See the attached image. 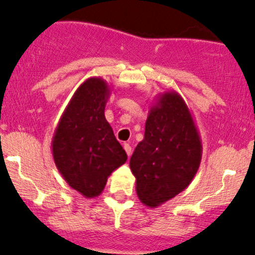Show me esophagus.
Here are the masks:
<instances>
[{
  "label": "esophagus",
  "mask_w": 255,
  "mask_h": 255,
  "mask_svg": "<svg viewBox=\"0 0 255 255\" xmlns=\"http://www.w3.org/2000/svg\"><path fill=\"white\" fill-rule=\"evenodd\" d=\"M124 148H125V151L127 152L128 157H129L130 154H131V146H130L129 144H125V145H124Z\"/></svg>",
  "instance_id": "esophagus-1"
}]
</instances>
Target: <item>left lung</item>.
Instances as JSON below:
<instances>
[{
    "instance_id": "1",
    "label": "left lung",
    "mask_w": 255,
    "mask_h": 255,
    "mask_svg": "<svg viewBox=\"0 0 255 255\" xmlns=\"http://www.w3.org/2000/svg\"><path fill=\"white\" fill-rule=\"evenodd\" d=\"M201 154L200 135L186 102L176 91L160 93L150 107L144 139L129 160L140 201L157 207L184 191Z\"/></svg>"
}]
</instances>
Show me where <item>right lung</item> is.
Returning <instances> with one entry per match:
<instances>
[{"mask_svg": "<svg viewBox=\"0 0 255 255\" xmlns=\"http://www.w3.org/2000/svg\"><path fill=\"white\" fill-rule=\"evenodd\" d=\"M110 95L104 79L85 80L64 109L52 136L57 170L85 198L98 197L111 172L127 160L104 115Z\"/></svg>", "mask_w": 255, "mask_h": 255, "instance_id": "add662e5", "label": "right lung"}]
</instances>
